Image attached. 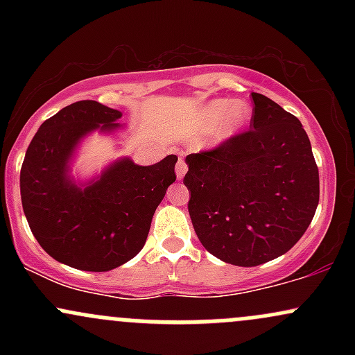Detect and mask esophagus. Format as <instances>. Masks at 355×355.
Here are the masks:
<instances>
[{
  "mask_svg": "<svg viewBox=\"0 0 355 355\" xmlns=\"http://www.w3.org/2000/svg\"><path fill=\"white\" fill-rule=\"evenodd\" d=\"M175 172H177V178H178V180H182V178L185 177V173H187V165H185V162L178 160L177 166H175Z\"/></svg>",
  "mask_w": 355,
  "mask_h": 355,
  "instance_id": "1",
  "label": "esophagus"
}]
</instances>
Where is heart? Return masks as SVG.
I'll use <instances>...</instances> for the list:
<instances>
[{"instance_id":"1","label":"heart","mask_w":355,"mask_h":355,"mask_svg":"<svg viewBox=\"0 0 355 355\" xmlns=\"http://www.w3.org/2000/svg\"><path fill=\"white\" fill-rule=\"evenodd\" d=\"M252 110L247 101L214 100L209 101L198 113V125L209 132L215 126V140L225 141L237 135L250 120Z\"/></svg>"}]
</instances>
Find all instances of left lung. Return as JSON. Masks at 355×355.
<instances>
[{
  "mask_svg": "<svg viewBox=\"0 0 355 355\" xmlns=\"http://www.w3.org/2000/svg\"><path fill=\"white\" fill-rule=\"evenodd\" d=\"M252 100V130L187 155L183 178L198 240L239 267L291 250L319 205V168L302 123L266 95Z\"/></svg>",
  "mask_w": 355,
  "mask_h": 355,
  "instance_id": "1",
  "label": "left lung"
}]
</instances>
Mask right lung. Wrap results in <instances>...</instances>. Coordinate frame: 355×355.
<instances>
[{"instance_id":"right-lung-1","label":"right lung","mask_w":355,"mask_h":355,"mask_svg":"<svg viewBox=\"0 0 355 355\" xmlns=\"http://www.w3.org/2000/svg\"><path fill=\"white\" fill-rule=\"evenodd\" d=\"M121 112L76 101L43 121L19 175L23 211L48 255L78 270L108 272L141 250L157 207L175 182L177 155L141 166L121 157L100 175L76 182L71 162L89 133L113 135Z\"/></svg>"}]
</instances>
